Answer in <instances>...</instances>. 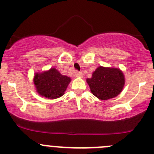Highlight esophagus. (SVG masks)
I'll use <instances>...</instances> for the list:
<instances>
[{
  "instance_id": "1",
  "label": "esophagus",
  "mask_w": 154,
  "mask_h": 154,
  "mask_svg": "<svg viewBox=\"0 0 154 154\" xmlns=\"http://www.w3.org/2000/svg\"><path fill=\"white\" fill-rule=\"evenodd\" d=\"M75 76L76 77H82V73L81 72H76L75 73Z\"/></svg>"
}]
</instances>
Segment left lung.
<instances>
[{
	"instance_id": "obj_1",
	"label": "left lung",
	"mask_w": 154,
	"mask_h": 154,
	"mask_svg": "<svg viewBox=\"0 0 154 154\" xmlns=\"http://www.w3.org/2000/svg\"><path fill=\"white\" fill-rule=\"evenodd\" d=\"M125 81V76L120 69L102 66L97 68L92 77L86 80L91 93L100 100H108L119 95Z\"/></svg>"
}]
</instances>
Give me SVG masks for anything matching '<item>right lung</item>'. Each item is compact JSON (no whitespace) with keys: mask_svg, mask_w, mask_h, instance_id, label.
<instances>
[{"mask_svg":"<svg viewBox=\"0 0 154 154\" xmlns=\"http://www.w3.org/2000/svg\"><path fill=\"white\" fill-rule=\"evenodd\" d=\"M33 82L39 95L48 99H56L64 94L71 78L52 68L44 72L36 73Z\"/></svg>","mask_w":154,"mask_h":154,"instance_id":"1","label":"right lung"}]
</instances>
